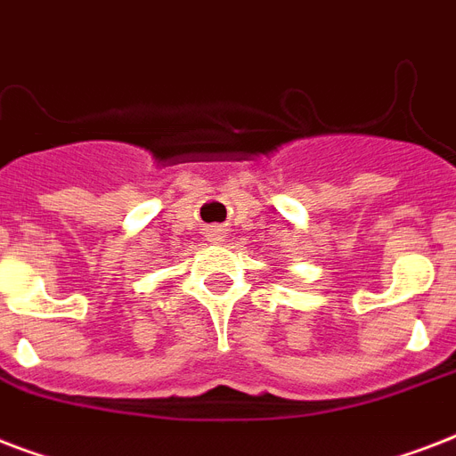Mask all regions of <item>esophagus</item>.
Listing matches in <instances>:
<instances>
[{"instance_id": "1", "label": "esophagus", "mask_w": 456, "mask_h": 456, "mask_svg": "<svg viewBox=\"0 0 456 456\" xmlns=\"http://www.w3.org/2000/svg\"><path fill=\"white\" fill-rule=\"evenodd\" d=\"M210 239L213 241H222V229H210Z\"/></svg>"}]
</instances>
